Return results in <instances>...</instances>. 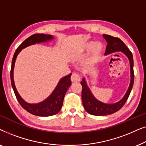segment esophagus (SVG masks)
<instances>
[{
  "mask_svg": "<svg viewBox=\"0 0 146 146\" xmlns=\"http://www.w3.org/2000/svg\"><path fill=\"white\" fill-rule=\"evenodd\" d=\"M70 79H71V81L73 82L80 81V76L76 73H73L71 76Z\"/></svg>",
  "mask_w": 146,
  "mask_h": 146,
  "instance_id": "obj_1",
  "label": "esophagus"
}]
</instances>
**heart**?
<instances>
[{
	"mask_svg": "<svg viewBox=\"0 0 146 146\" xmlns=\"http://www.w3.org/2000/svg\"><path fill=\"white\" fill-rule=\"evenodd\" d=\"M94 44V42H86L82 46V50L84 51L89 50L92 47H93L92 50L90 55L88 58V62L89 63L95 62L99 58L104 50V45L102 44L100 42H98L96 44Z\"/></svg>",
	"mask_w": 146,
	"mask_h": 146,
	"instance_id": "heart-1",
	"label": "heart"
}]
</instances>
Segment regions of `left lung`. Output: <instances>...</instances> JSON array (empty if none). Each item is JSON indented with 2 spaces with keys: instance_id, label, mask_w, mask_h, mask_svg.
Wrapping results in <instances>:
<instances>
[{
  "instance_id": "1",
  "label": "left lung",
  "mask_w": 146,
  "mask_h": 146,
  "mask_svg": "<svg viewBox=\"0 0 146 146\" xmlns=\"http://www.w3.org/2000/svg\"><path fill=\"white\" fill-rule=\"evenodd\" d=\"M103 37L108 42L106 49L105 55L110 54L115 52H121L124 54L128 58L130 66V83L128 89L122 98L120 100L114 104H106L99 101L94 96L90 90L88 86L85 78L81 82V85L82 86V100L85 110L90 114L94 115H106L116 112L120 110L125 102L127 101L131 90L132 89L134 81V74H133V60L132 53L129 50L124 43L118 38L111 36L110 35H104Z\"/></svg>"
}]
</instances>
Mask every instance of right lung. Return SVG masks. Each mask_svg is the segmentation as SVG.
I'll list each match as a JSON object with an SVG mask.
<instances>
[{"label":"right lung","instance_id":"obj_1","mask_svg":"<svg viewBox=\"0 0 146 146\" xmlns=\"http://www.w3.org/2000/svg\"><path fill=\"white\" fill-rule=\"evenodd\" d=\"M54 39V36L50 35H44V34H35L26 39L19 48L16 50L15 54L13 56L12 60L11 70V80L13 89L15 94L17 97V100L24 109L26 110L28 112L32 114L38 115V116H50L58 113L60 110L63 104L64 98L65 94L69 87L71 86L70 76L72 74L66 76L62 78L60 80L56 87L54 90L50 95L41 102L37 104H30L24 100L22 97L18 92L16 88L15 81H14L13 71L15 68V61L19 54L21 52L22 49L29 46L38 44L41 42L52 40Z\"/></svg>","mask_w":146,"mask_h":146}]
</instances>
